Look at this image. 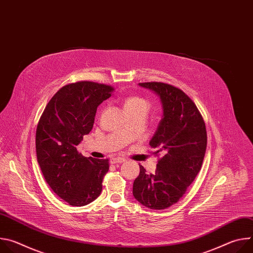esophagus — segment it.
Instances as JSON below:
<instances>
[{
  "mask_svg": "<svg viewBox=\"0 0 253 253\" xmlns=\"http://www.w3.org/2000/svg\"><path fill=\"white\" fill-rule=\"evenodd\" d=\"M126 161V159L125 158H122V157H116V158H112L111 160H110V162L112 163V164H115V163H123V162H125Z\"/></svg>",
  "mask_w": 253,
  "mask_h": 253,
  "instance_id": "34e87169",
  "label": "esophagus"
}]
</instances>
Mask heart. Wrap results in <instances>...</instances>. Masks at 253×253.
Listing matches in <instances>:
<instances>
[{
  "instance_id": "b5f03b06",
  "label": "heart",
  "mask_w": 253,
  "mask_h": 253,
  "mask_svg": "<svg viewBox=\"0 0 253 253\" xmlns=\"http://www.w3.org/2000/svg\"><path fill=\"white\" fill-rule=\"evenodd\" d=\"M149 107V103L146 99L140 96H129L124 101V109L126 112L136 111V110H144L147 111Z\"/></svg>"
}]
</instances>
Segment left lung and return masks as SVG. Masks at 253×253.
I'll use <instances>...</instances> for the list:
<instances>
[{
	"instance_id": "8db88e82",
	"label": "left lung",
	"mask_w": 253,
	"mask_h": 253,
	"mask_svg": "<svg viewBox=\"0 0 253 253\" xmlns=\"http://www.w3.org/2000/svg\"><path fill=\"white\" fill-rule=\"evenodd\" d=\"M160 98L163 116L150 140L159 158L155 174L142 165L133 195L142 205L161 210L181 198L201 169L207 146L204 120L194 102L179 88L162 82L139 83Z\"/></svg>"
}]
</instances>
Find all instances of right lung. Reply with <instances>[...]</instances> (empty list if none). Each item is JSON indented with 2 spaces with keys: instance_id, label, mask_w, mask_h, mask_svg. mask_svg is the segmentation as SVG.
Returning a JSON list of instances; mask_svg holds the SVG:
<instances>
[{
  "instance_id": "right-lung-1",
  "label": "right lung",
  "mask_w": 253,
  "mask_h": 253,
  "mask_svg": "<svg viewBox=\"0 0 253 253\" xmlns=\"http://www.w3.org/2000/svg\"><path fill=\"white\" fill-rule=\"evenodd\" d=\"M115 89L79 81L62 87L49 101L36 131V152L52 190L72 206H84L102 191L109 160L84 157L77 150L93 128L97 107Z\"/></svg>"
}]
</instances>
